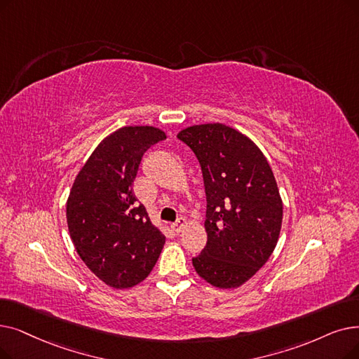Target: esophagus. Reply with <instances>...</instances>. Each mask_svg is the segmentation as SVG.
I'll return each mask as SVG.
<instances>
[{
    "mask_svg": "<svg viewBox=\"0 0 359 359\" xmlns=\"http://www.w3.org/2000/svg\"><path fill=\"white\" fill-rule=\"evenodd\" d=\"M184 224H186V218L184 217H179L177 220L173 224H171V229H173L176 233H179V231H182Z\"/></svg>",
    "mask_w": 359,
    "mask_h": 359,
    "instance_id": "1",
    "label": "esophagus"
}]
</instances>
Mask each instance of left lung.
<instances>
[{
  "mask_svg": "<svg viewBox=\"0 0 359 359\" xmlns=\"http://www.w3.org/2000/svg\"><path fill=\"white\" fill-rule=\"evenodd\" d=\"M177 137L196 155L207 195V245L194 267L215 287H238L267 262L282 229L270 164L251 139L222 123L198 124Z\"/></svg>",
  "mask_w": 359,
  "mask_h": 359,
  "instance_id": "obj_1",
  "label": "left lung"
}]
</instances>
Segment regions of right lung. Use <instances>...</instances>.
<instances>
[{
  "label": "right lung",
  "instance_id": "obj_1",
  "mask_svg": "<svg viewBox=\"0 0 359 359\" xmlns=\"http://www.w3.org/2000/svg\"><path fill=\"white\" fill-rule=\"evenodd\" d=\"M165 133L121 128L107 136L77 175L67 199V224L77 254L108 286L137 285L157 262L165 238L133 194L139 164Z\"/></svg>",
  "mask_w": 359,
  "mask_h": 359
}]
</instances>
